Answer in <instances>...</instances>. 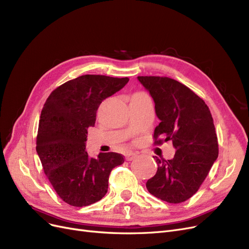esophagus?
<instances>
[{
  "label": "esophagus",
  "instance_id": "34e87169",
  "mask_svg": "<svg viewBox=\"0 0 249 249\" xmlns=\"http://www.w3.org/2000/svg\"><path fill=\"white\" fill-rule=\"evenodd\" d=\"M137 157V154L133 153V152H128L126 155H125V159L127 161H131L133 159H135Z\"/></svg>",
  "mask_w": 249,
  "mask_h": 249
}]
</instances>
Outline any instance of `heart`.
Returning <instances> with one entry per match:
<instances>
[{
    "instance_id": "obj_1",
    "label": "heart",
    "mask_w": 249,
    "mask_h": 249,
    "mask_svg": "<svg viewBox=\"0 0 249 249\" xmlns=\"http://www.w3.org/2000/svg\"><path fill=\"white\" fill-rule=\"evenodd\" d=\"M136 94H140V93H136ZM134 95H135V94H134Z\"/></svg>"
}]
</instances>
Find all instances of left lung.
I'll return each mask as SVG.
<instances>
[{
    "label": "left lung",
    "instance_id": "8db88e82",
    "mask_svg": "<svg viewBox=\"0 0 249 249\" xmlns=\"http://www.w3.org/2000/svg\"><path fill=\"white\" fill-rule=\"evenodd\" d=\"M137 80L152 96L160 120L154 131L155 143L171 141L176 149L170 160L154 157L158 169L146 181V189L163 201L180 203L198 191L217 159L213 116L203 99L176 80L152 76Z\"/></svg>",
    "mask_w": 249,
    "mask_h": 249
}]
</instances>
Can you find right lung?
Segmentation results:
<instances>
[{
  "label": "right lung",
  "instance_id": "right-lung-1",
  "mask_svg": "<svg viewBox=\"0 0 249 249\" xmlns=\"http://www.w3.org/2000/svg\"><path fill=\"white\" fill-rule=\"evenodd\" d=\"M128 78L84 75L52 91L43 107L36 150L58 196L76 207L88 206L107 192L113 168L124 162L118 153L86 152L87 129L93 127L103 100L121 90Z\"/></svg>",
  "mask_w": 249,
  "mask_h": 249
}]
</instances>
